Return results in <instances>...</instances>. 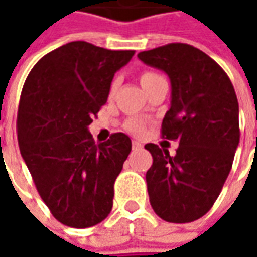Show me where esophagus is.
<instances>
[{"mask_svg": "<svg viewBox=\"0 0 257 257\" xmlns=\"http://www.w3.org/2000/svg\"><path fill=\"white\" fill-rule=\"evenodd\" d=\"M132 146H133V149H140V147H142V144L139 143V142H136V140H133Z\"/></svg>", "mask_w": 257, "mask_h": 257, "instance_id": "34e87169", "label": "esophagus"}]
</instances>
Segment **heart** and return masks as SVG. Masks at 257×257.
Returning a JSON list of instances; mask_svg holds the SVG:
<instances>
[{
  "label": "heart",
  "instance_id": "b5f03b06",
  "mask_svg": "<svg viewBox=\"0 0 257 257\" xmlns=\"http://www.w3.org/2000/svg\"><path fill=\"white\" fill-rule=\"evenodd\" d=\"M162 78H163L162 75L154 73V71H143L142 74L139 75V80H140V83H142V85H143V88L146 91H149V90H150L157 81H160ZM115 88H117V83L113 81L111 85H110V91H108L110 97H113L114 95ZM123 127L125 132L136 134V136L144 133V130H146V124H144L142 120H139V118H127V120L124 121Z\"/></svg>",
  "mask_w": 257,
  "mask_h": 257
}]
</instances>
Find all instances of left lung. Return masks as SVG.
<instances>
[{
  "mask_svg": "<svg viewBox=\"0 0 257 257\" xmlns=\"http://www.w3.org/2000/svg\"><path fill=\"white\" fill-rule=\"evenodd\" d=\"M137 57L170 77L162 137L179 142L174 156L144 146L153 156L146 173L150 204L166 222H194L212 209L232 169L240 139L237 97L222 67L193 45L170 43Z\"/></svg>",
  "mask_w": 257,
  "mask_h": 257,
  "instance_id": "obj_1",
  "label": "left lung"
}]
</instances>
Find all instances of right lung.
<instances>
[{"mask_svg": "<svg viewBox=\"0 0 257 257\" xmlns=\"http://www.w3.org/2000/svg\"><path fill=\"white\" fill-rule=\"evenodd\" d=\"M133 55L73 41L45 54L25 80L17 114L20 152L43 202L65 226L91 227L111 212L132 140L113 133L95 144L88 125L107 103L114 73Z\"/></svg>", "mask_w": 257, "mask_h": 257, "instance_id": "1", "label": "right lung"}]
</instances>
